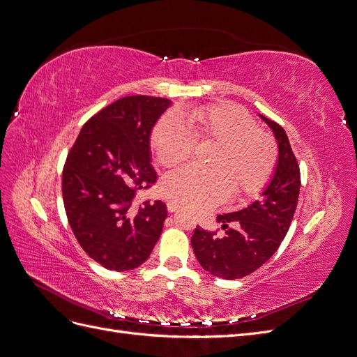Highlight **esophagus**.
<instances>
[{"label":"esophagus","mask_w":357,"mask_h":357,"mask_svg":"<svg viewBox=\"0 0 357 357\" xmlns=\"http://www.w3.org/2000/svg\"><path fill=\"white\" fill-rule=\"evenodd\" d=\"M180 208V205L176 202V201H169V202H167V210L169 211V213H174V211H177Z\"/></svg>","instance_id":"esophagus-1"}]
</instances>
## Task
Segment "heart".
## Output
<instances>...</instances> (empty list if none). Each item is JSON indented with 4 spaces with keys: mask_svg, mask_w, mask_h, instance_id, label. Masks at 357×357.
<instances>
[{
    "mask_svg": "<svg viewBox=\"0 0 357 357\" xmlns=\"http://www.w3.org/2000/svg\"><path fill=\"white\" fill-rule=\"evenodd\" d=\"M195 142H213L208 167L188 165L162 183L165 195L193 210H208L232 192L235 198L255 195L271 178L278 159L275 139L257 129L250 113L234 104H202L183 114H167L156 123L152 146L165 168L183 164Z\"/></svg>",
    "mask_w": 357,
    "mask_h": 357,
    "instance_id": "obj_1",
    "label": "heart"
}]
</instances>
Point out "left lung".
Listing matches in <instances>:
<instances>
[{
  "mask_svg": "<svg viewBox=\"0 0 357 357\" xmlns=\"http://www.w3.org/2000/svg\"><path fill=\"white\" fill-rule=\"evenodd\" d=\"M273 129L278 143V162L274 177L247 208L219 214L223 235L197 226L192 248L201 266L223 280L243 278L261 268L284 240L298 205L301 172L284 129L261 116ZM234 224L232 229L229 226Z\"/></svg>",
  "mask_w": 357,
  "mask_h": 357,
  "instance_id": "obj_1",
  "label": "left lung"
}]
</instances>
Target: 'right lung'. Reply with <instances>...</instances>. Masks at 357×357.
<instances>
[{
  "instance_id": "1",
  "label": "right lung",
  "mask_w": 357,
  "mask_h": 357,
  "mask_svg": "<svg viewBox=\"0 0 357 357\" xmlns=\"http://www.w3.org/2000/svg\"><path fill=\"white\" fill-rule=\"evenodd\" d=\"M169 105L165 98L125 96L82 128L62 171L67 219L83 250L110 271H128L152 253L167 219V205L139 190L158 177L150 165V131Z\"/></svg>"
}]
</instances>
